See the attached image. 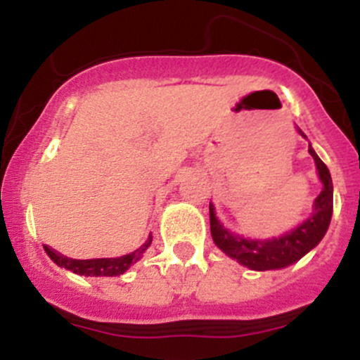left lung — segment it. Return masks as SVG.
Segmentation results:
<instances>
[{
    "label": "left lung",
    "mask_w": 360,
    "mask_h": 360,
    "mask_svg": "<svg viewBox=\"0 0 360 360\" xmlns=\"http://www.w3.org/2000/svg\"><path fill=\"white\" fill-rule=\"evenodd\" d=\"M300 134L307 137L301 130ZM308 153L315 160L319 177H321L324 188H322L321 195L315 198L311 216L307 221H303L300 226L282 235V237L268 238V240H250V238L230 233L217 221L214 205L209 203L210 235H212V240L216 242L217 248L223 250L226 256L233 257V259H237L238 263L250 268V270H278V268H285L289 264L296 263L297 259H301L304 254L310 252L322 240L333 216V179L329 169L317 157L314 148L308 146Z\"/></svg>",
    "instance_id": "1"
}]
</instances>
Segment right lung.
<instances>
[{
	"label": "right lung",
	"mask_w": 360,
	"mask_h": 360,
	"mask_svg": "<svg viewBox=\"0 0 360 360\" xmlns=\"http://www.w3.org/2000/svg\"><path fill=\"white\" fill-rule=\"evenodd\" d=\"M151 240H153V237L150 235L148 240L134 252L120 257H99V259H71V257L63 256L57 250L50 249L49 245H45V250L53 263L59 264L60 268H66L72 274L85 275V277H116V275L125 274L134 263H137L143 257L144 250L151 245Z\"/></svg>",
	"instance_id": "right-lung-1"
}]
</instances>
